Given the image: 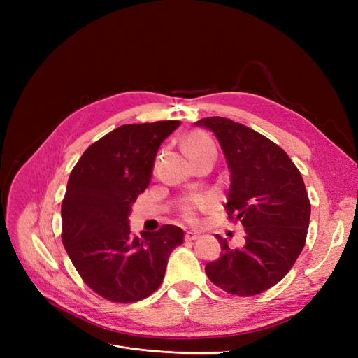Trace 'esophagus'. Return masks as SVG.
Wrapping results in <instances>:
<instances>
[{
    "label": "esophagus",
    "mask_w": 358,
    "mask_h": 358,
    "mask_svg": "<svg viewBox=\"0 0 358 358\" xmlns=\"http://www.w3.org/2000/svg\"><path fill=\"white\" fill-rule=\"evenodd\" d=\"M199 236H200V234H199L197 231H187V234H185V241H196Z\"/></svg>",
    "instance_id": "34e87169"
}]
</instances>
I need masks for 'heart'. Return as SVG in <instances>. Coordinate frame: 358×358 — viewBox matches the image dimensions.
<instances>
[{
  "label": "heart",
  "instance_id": "obj_1",
  "mask_svg": "<svg viewBox=\"0 0 358 358\" xmlns=\"http://www.w3.org/2000/svg\"><path fill=\"white\" fill-rule=\"evenodd\" d=\"M183 146H185L187 154L189 158L196 162L208 155H216V149L212 140L201 131H191L185 140H183ZM209 206L208 199H196L192 201H188L182 208V216L189 222H194L197 220V212L200 209H204Z\"/></svg>",
  "mask_w": 358,
  "mask_h": 358
}]
</instances>
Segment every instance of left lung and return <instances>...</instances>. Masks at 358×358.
Returning a JSON list of instances; mask_svg holds the SVG:
<instances>
[{"mask_svg":"<svg viewBox=\"0 0 358 358\" xmlns=\"http://www.w3.org/2000/svg\"><path fill=\"white\" fill-rule=\"evenodd\" d=\"M218 138L231 173L225 210L245 227V246L221 243V257L206 264L216 287L251 297L276 285L294 266L310 218V203L299 169L272 140L227 117L196 122Z\"/></svg>","mask_w":358,"mask_h":358,"instance_id":"left-lung-1","label":"left lung"}]
</instances>
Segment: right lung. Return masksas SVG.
Returning a JSON list of instances; mask_svg holds the SVG:
<instances>
[{
  "instance_id": "add662e5",
  "label": "right lung",
  "mask_w": 358,
  "mask_h": 358,
  "mask_svg": "<svg viewBox=\"0 0 358 358\" xmlns=\"http://www.w3.org/2000/svg\"><path fill=\"white\" fill-rule=\"evenodd\" d=\"M179 121L117 127L85 150L70 173L61 206L62 243L94 292L113 303L149 297L164 279L183 230L162 225L131 234L128 215L150 182L157 150Z\"/></svg>"
}]
</instances>
